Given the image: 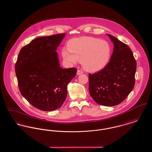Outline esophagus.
Here are the masks:
<instances>
[{
	"instance_id": "esophagus-1",
	"label": "esophagus",
	"mask_w": 152,
	"mask_h": 152,
	"mask_svg": "<svg viewBox=\"0 0 152 152\" xmlns=\"http://www.w3.org/2000/svg\"><path fill=\"white\" fill-rule=\"evenodd\" d=\"M83 72H82V71H81V70H77V74L78 75H80V74H83Z\"/></svg>"
}]
</instances>
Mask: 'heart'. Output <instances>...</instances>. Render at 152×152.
<instances>
[{"instance_id": "obj_1", "label": "heart", "mask_w": 152, "mask_h": 152, "mask_svg": "<svg viewBox=\"0 0 152 152\" xmlns=\"http://www.w3.org/2000/svg\"><path fill=\"white\" fill-rule=\"evenodd\" d=\"M67 49L62 51V56L69 64L79 61L83 67L91 72L99 71L107 64L112 54L109 43L93 37H80L69 40Z\"/></svg>"}]
</instances>
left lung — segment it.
I'll use <instances>...</instances> for the list:
<instances>
[{"mask_svg":"<svg viewBox=\"0 0 152 152\" xmlns=\"http://www.w3.org/2000/svg\"><path fill=\"white\" fill-rule=\"evenodd\" d=\"M107 35L114 44L113 53L104 69L89 74L88 90L97 104L114 106L124 101L133 89L137 63L127 45Z\"/></svg>","mask_w":152,"mask_h":152,"instance_id":"obj_1","label":"left lung"}]
</instances>
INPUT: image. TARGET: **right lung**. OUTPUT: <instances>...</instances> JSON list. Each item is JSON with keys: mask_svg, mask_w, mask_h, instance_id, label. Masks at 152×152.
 <instances>
[{"mask_svg": "<svg viewBox=\"0 0 152 152\" xmlns=\"http://www.w3.org/2000/svg\"><path fill=\"white\" fill-rule=\"evenodd\" d=\"M65 34L39 37L20 50L15 73L20 93L35 107L50 112L61 107L75 68L60 66L56 49Z\"/></svg>", "mask_w": 152, "mask_h": 152, "instance_id": "1", "label": "right lung"}]
</instances>
